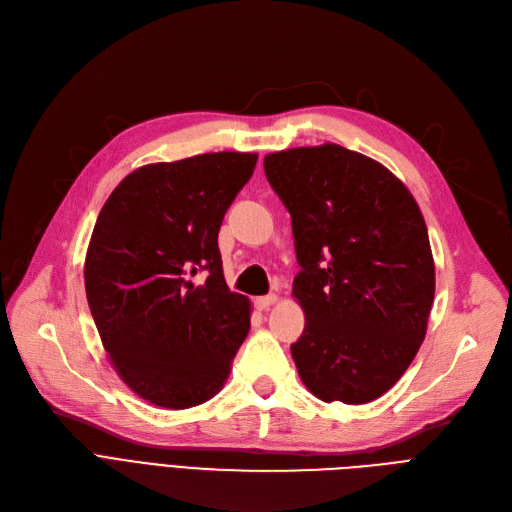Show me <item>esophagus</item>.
Segmentation results:
<instances>
[{"label": "esophagus", "mask_w": 512, "mask_h": 512, "mask_svg": "<svg viewBox=\"0 0 512 512\" xmlns=\"http://www.w3.org/2000/svg\"><path fill=\"white\" fill-rule=\"evenodd\" d=\"M280 301V297L278 294H265V297H259L257 301H255V305H257V309H267V307H272V305H276Z\"/></svg>", "instance_id": "1"}]
</instances>
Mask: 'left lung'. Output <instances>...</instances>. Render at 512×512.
Instances as JSON below:
<instances>
[{"label": "left lung", "instance_id": "left-lung-1", "mask_svg": "<svg viewBox=\"0 0 512 512\" xmlns=\"http://www.w3.org/2000/svg\"><path fill=\"white\" fill-rule=\"evenodd\" d=\"M267 182L292 218L305 311L290 346L319 400L365 405L407 371L436 290L427 226L388 168L334 143L265 155Z\"/></svg>", "mask_w": 512, "mask_h": 512}]
</instances>
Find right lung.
Returning <instances> with one entry per match:
<instances>
[{"label":"right lung","instance_id":"right-lung-1","mask_svg":"<svg viewBox=\"0 0 512 512\" xmlns=\"http://www.w3.org/2000/svg\"><path fill=\"white\" fill-rule=\"evenodd\" d=\"M257 153H203L130 172L105 201L85 261L97 332L122 382L164 409L218 394L251 328L224 280L218 234ZM205 271L203 285L192 278Z\"/></svg>","mask_w":512,"mask_h":512}]
</instances>
